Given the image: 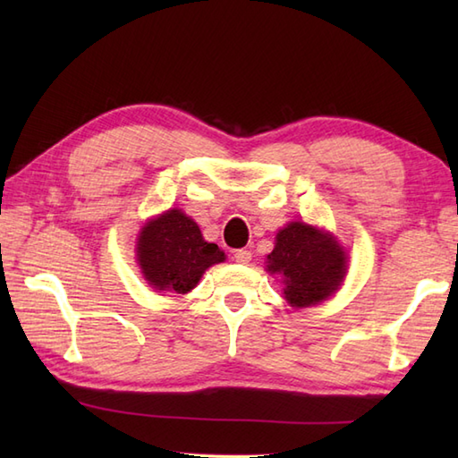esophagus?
Segmentation results:
<instances>
[{"instance_id":"34e87169","label":"esophagus","mask_w":458,"mask_h":458,"mask_svg":"<svg viewBox=\"0 0 458 458\" xmlns=\"http://www.w3.org/2000/svg\"><path fill=\"white\" fill-rule=\"evenodd\" d=\"M234 259L238 264H250L251 261V251L250 250H236L234 251Z\"/></svg>"}]
</instances>
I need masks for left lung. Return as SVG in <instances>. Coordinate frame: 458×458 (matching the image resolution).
I'll list each match as a JSON object with an SVG mask.
<instances>
[{"mask_svg": "<svg viewBox=\"0 0 458 458\" xmlns=\"http://www.w3.org/2000/svg\"><path fill=\"white\" fill-rule=\"evenodd\" d=\"M346 251L328 232L305 222H289L276 236L267 271L284 284L287 303L295 309L323 303L343 285Z\"/></svg>", "mask_w": 458, "mask_h": 458, "instance_id": "obj_1", "label": "left lung"}]
</instances>
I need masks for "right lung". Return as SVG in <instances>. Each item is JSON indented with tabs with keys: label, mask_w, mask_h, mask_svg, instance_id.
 Masks as SVG:
<instances>
[{
	"label": "right lung",
	"mask_w": 458,
	"mask_h": 458,
	"mask_svg": "<svg viewBox=\"0 0 458 458\" xmlns=\"http://www.w3.org/2000/svg\"><path fill=\"white\" fill-rule=\"evenodd\" d=\"M135 251L145 281L157 293H189L204 271L226 259L216 244L202 238L199 224L177 208L145 224Z\"/></svg>",
	"instance_id": "obj_1"
}]
</instances>
